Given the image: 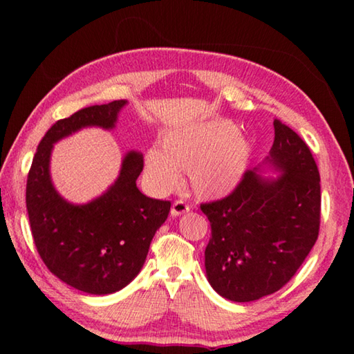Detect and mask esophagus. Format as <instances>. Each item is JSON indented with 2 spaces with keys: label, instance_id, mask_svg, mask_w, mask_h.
<instances>
[{
  "label": "esophagus",
  "instance_id": "obj_1",
  "mask_svg": "<svg viewBox=\"0 0 354 354\" xmlns=\"http://www.w3.org/2000/svg\"><path fill=\"white\" fill-rule=\"evenodd\" d=\"M189 211H190V206L185 201H183V200L173 201L171 215H175V217H176V215H181V214H185V212H189Z\"/></svg>",
  "mask_w": 354,
  "mask_h": 354
}]
</instances>
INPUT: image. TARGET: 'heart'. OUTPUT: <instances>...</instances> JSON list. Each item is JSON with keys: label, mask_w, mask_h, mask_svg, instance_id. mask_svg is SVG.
Listing matches in <instances>:
<instances>
[{"label": "heart", "mask_w": 354, "mask_h": 354, "mask_svg": "<svg viewBox=\"0 0 354 354\" xmlns=\"http://www.w3.org/2000/svg\"><path fill=\"white\" fill-rule=\"evenodd\" d=\"M251 158L250 143L236 124L211 122L169 131L162 151L151 148L145 156L147 171L159 190L179 183V171L189 170L190 184L201 196L230 194L243 178Z\"/></svg>", "instance_id": "heart-1"}]
</instances>
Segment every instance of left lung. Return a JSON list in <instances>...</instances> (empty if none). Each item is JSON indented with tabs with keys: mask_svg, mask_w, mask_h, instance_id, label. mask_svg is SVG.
<instances>
[{
	"mask_svg": "<svg viewBox=\"0 0 354 354\" xmlns=\"http://www.w3.org/2000/svg\"><path fill=\"white\" fill-rule=\"evenodd\" d=\"M270 162L284 173L267 181L245 171L231 194L201 203L211 223L205 266L211 286L231 301L278 292L301 267L319 237L320 173L301 137L273 120Z\"/></svg>",
	"mask_w": 354,
	"mask_h": 354,
	"instance_id": "left-lung-1",
	"label": "left lung"
}]
</instances>
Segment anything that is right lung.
<instances>
[{
  "label": "right lung",
  "mask_w": 354,
  "mask_h": 354,
  "mask_svg": "<svg viewBox=\"0 0 354 354\" xmlns=\"http://www.w3.org/2000/svg\"><path fill=\"white\" fill-rule=\"evenodd\" d=\"M124 104L117 100L88 106L57 120L40 140L28 173L26 209L41 261L65 284L92 295L117 292L137 277L171 203L148 198L137 189L140 153H128L115 184L82 206L57 195L48 165L53 143L84 127L113 128Z\"/></svg>",
  "instance_id": "right-lung-1"
}]
</instances>
